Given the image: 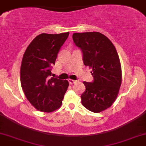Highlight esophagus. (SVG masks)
Wrapping results in <instances>:
<instances>
[{
	"instance_id": "1",
	"label": "esophagus",
	"mask_w": 146,
	"mask_h": 146,
	"mask_svg": "<svg viewBox=\"0 0 146 146\" xmlns=\"http://www.w3.org/2000/svg\"><path fill=\"white\" fill-rule=\"evenodd\" d=\"M68 83L70 84H75L76 82V80H71V79H68Z\"/></svg>"
}]
</instances>
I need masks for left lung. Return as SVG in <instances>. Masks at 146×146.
Listing matches in <instances>:
<instances>
[{
  "label": "left lung",
  "instance_id": "8db88e82",
  "mask_svg": "<svg viewBox=\"0 0 146 146\" xmlns=\"http://www.w3.org/2000/svg\"><path fill=\"white\" fill-rule=\"evenodd\" d=\"M73 40L94 78L93 82H83L86 90L81 95L82 104L90 111L100 113L111 106L119 91L122 75L118 53L112 42L100 32L74 33Z\"/></svg>",
  "mask_w": 146,
  "mask_h": 146
}]
</instances>
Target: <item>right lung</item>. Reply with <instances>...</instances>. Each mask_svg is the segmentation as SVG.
<instances>
[{
    "label": "right lung",
    "instance_id": "right-lung-1",
    "mask_svg": "<svg viewBox=\"0 0 146 146\" xmlns=\"http://www.w3.org/2000/svg\"><path fill=\"white\" fill-rule=\"evenodd\" d=\"M69 32L41 33L27 48L21 67V83L25 96L38 110L51 113L62 104L68 82L50 78L51 66Z\"/></svg>",
    "mask_w": 146,
    "mask_h": 146
}]
</instances>
